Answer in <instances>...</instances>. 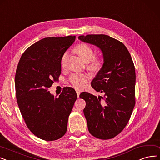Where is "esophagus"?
<instances>
[{"instance_id": "obj_1", "label": "esophagus", "mask_w": 160, "mask_h": 160, "mask_svg": "<svg viewBox=\"0 0 160 160\" xmlns=\"http://www.w3.org/2000/svg\"><path fill=\"white\" fill-rule=\"evenodd\" d=\"M77 94H78V97L79 98V95H80V91H76Z\"/></svg>"}]
</instances>
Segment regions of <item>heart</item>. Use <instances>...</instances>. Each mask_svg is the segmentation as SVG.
Wrapping results in <instances>:
<instances>
[{
  "mask_svg": "<svg viewBox=\"0 0 160 160\" xmlns=\"http://www.w3.org/2000/svg\"><path fill=\"white\" fill-rule=\"evenodd\" d=\"M81 58L87 62V69L92 72H97L102 69L104 64V60L101 56H94L93 48L86 43H81L75 48ZM69 55L68 51L63 54L61 58V65L64 67L66 62ZM90 79V75L87 73H75L72 74L69 78V81L75 88H82L87 83Z\"/></svg>",
  "mask_w": 160,
  "mask_h": 160,
  "instance_id": "b5f03b06",
  "label": "heart"
}]
</instances>
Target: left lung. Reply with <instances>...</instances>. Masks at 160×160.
Listing matches in <instances>:
<instances>
[{
	"instance_id": "left-lung-1",
	"label": "left lung",
	"mask_w": 160,
	"mask_h": 160,
	"mask_svg": "<svg viewBox=\"0 0 160 160\" xmlns=\"http://www.w3.org/2000/svg\"><path fill=\"white\" fill-rule=\"evenodd\" d=\"M79 39L94 44L103 53L104 64L91 86L104 97L87 92L79 97L86 102L83 110L92 136L111 139L123 130L135 105V68L124 44L106 35H81Z\"/></svg>"
}]
</instances>
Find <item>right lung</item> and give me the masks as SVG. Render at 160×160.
I'll return each instance as SVG.
<instances>
[{
    "instance_id": "right-lung-1",
    "label": "right lung",
    "mask_w": 160,
    "mask_h": 160,
    "mask_svg": "<svg viewBox=\"0 0 160 160\" xmlns=\"http://www.w3.org/2000/svg\"><path fill=\"white\" fill-rule=\"evenodd\" d=\"M75 36L47 37L23 53L15 76L16 96L28 129L47 141L58 140L67 131L68 121L78 98L72 87H65L58 98L48 91L61 73V58Z\"/></svg>"
}]
</instances>
